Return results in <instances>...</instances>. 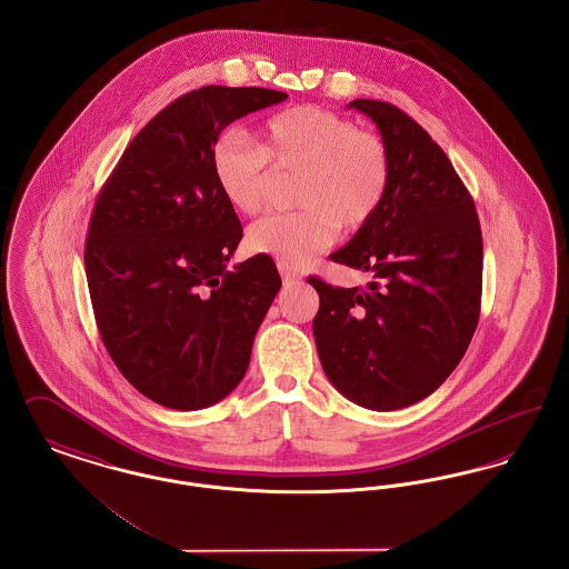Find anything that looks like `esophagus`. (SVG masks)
<instances>
[{
    "mask_svg": "<svg viewBox=\"0 0 569 569\" xmlns=\"http://www.w3.org/2000/svg\"><path fill=\"white\" fill-rule=\"evenodd\" d=\"M278 271H280V276H282V282H296L299 280L298 271L291 270L289 266H284V263H278Z\"/></svg>",
    "mask_w": 569,
    "mask_h": 569,
    "instance_id": "esophagus-1",
    "label": "esophagus"
}]
</instances>
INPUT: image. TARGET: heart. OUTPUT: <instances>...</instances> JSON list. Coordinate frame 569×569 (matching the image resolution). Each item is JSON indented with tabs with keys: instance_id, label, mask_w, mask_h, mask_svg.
Wrapping results in <instances>:
<instances>
[{
	"instance_id": "heart-1",
	"label": "heart",
	"mask_w": 569,
	"mask_h": 569,
	"mask_svg": "<svg viewBox=\"0 0 569 569\" xmlns=\"http://www.w3.org/2000/svg\"><path fill=\"white\" fill-rule=\"evenodd\" d=\"M213 181L231 210L266 208L271 171L298 173L293 201L301 208L254 222L250 252L289 268L310 263L336 240L361 229L383 203L389 183L386 143L333 111L293 107L263 123L259 146L238 132L220 134L210 151Z\"/></svg>"
}]
</instances>
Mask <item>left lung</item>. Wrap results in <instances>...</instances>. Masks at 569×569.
<instances>
[{"mask_svg":"<svg viewBox=\"0 0 569 569\" xmlns=\"http://www.w3.org/2000/svg\"><path fill=\"white\" fill-rule=\"evenodd\" d=\"M389 153L381 208L331 261L372 271L366 289L308 278L312 321L331 386L370 411L411 407L439 388L478 328L483 246L478 211L446 151L381 100H353Z\"/></svg>","mask_w":569,"mask_h":569,"instance_id":"8db88e82","label":"left lung"}]
</instances>
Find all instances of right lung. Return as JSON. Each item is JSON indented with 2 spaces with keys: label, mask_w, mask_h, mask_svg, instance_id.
I'll use <instances>...</instances> for the list:
<instances>
[{
  "label": "right lung",
  "mask_w": 569,
  "mask_h": 569,
  "mask_svg": "<svg viewBox=\"0 0 569 569\" xmlns=\"http://www.w3.org/2000/svg\"><path fill=\"white\" fill-rule=\"evenodd\" d=\"M284 91H188L130 141L91 211L86 273L100 338L153 402L197 411L238 388L280 291L268 254L233 270L240 218L211 176L218 134Z\"/></svg>",
  "instance_id": "obj_1"
}]
</instances>
